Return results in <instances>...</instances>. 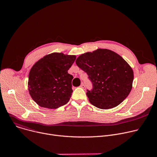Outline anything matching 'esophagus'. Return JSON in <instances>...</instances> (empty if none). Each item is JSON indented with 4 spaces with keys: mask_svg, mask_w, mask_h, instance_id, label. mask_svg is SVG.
Masks as SVG:
<instances>
[{
    "mask_svg": "<svg viewBox=\"0 0 157 157\" xmlns=\"http://www.w3.org/2000/svg\"><path fill=\"white\" fill-rule=\"evenodd\" d=\"M80 87H81V88H82V89H84V87H85V86H84V84H83V83H82L81 85H80Z\"/></svg>",
    "mask_w": 157,
    "mask_h": 157,
    "instance_id": "obj_1",
    "label": "esophagus"
}]
</instances>
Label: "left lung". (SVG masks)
Masks as SVG:
<instances>
[{"label": "left lung", "instance_id": "left-lung-1", "mask_svg": "<svg viewBox=\"0 0 157 157\" xmlns=\"http://www.w3.org/2000/svg\"><path fill=\"white\" fill-rule=\"evenodd\" d=\"M93 84L86 95L93 105L109 109L119 105L129 94L133 72L117 53L107 49H98L80 55L76 60Z\"/></svg>", "mask_w": 157, "mask_h": 157}]
</instances>
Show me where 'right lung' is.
Segmentation results:
<instances>
[{"mask_svg":"<svg viewBox=\"0 0 157 157\" xmlns=\"http://www.w3.org/2000/svg\"><path fill=\"white\" fill-rule=\"evenodd\" d=\"M75 55L53 53L41 58L31 68L28 87L30 95L40 106L57 109L70 101L73 76L68 73Z\"/></svg>","mask_w":157,"mask_h":157,"instance_id":"obj_1","label":"right lung"}]
</instances>
